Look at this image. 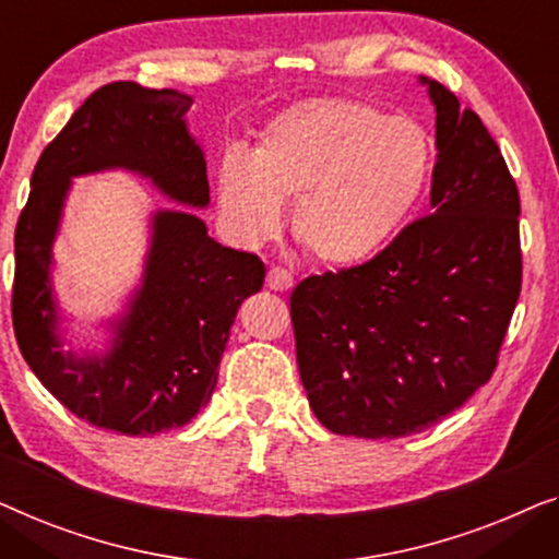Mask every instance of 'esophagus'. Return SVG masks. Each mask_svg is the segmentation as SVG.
Masks as SVG:
<instances>
[{
  "label": "esophagus",
  "instance_id": "esophagus-1",
  "mask_svg": "<svg viewBox=\"0 0 559 559\" xmlns=\"http://www.w3.org/2000/svg\"><path fill=\"white\" fill-rule=\"evenodd\" d=\"M265 286L273 288V290H288L294 286V276H290V271L281 269V265H273L269 271V276H265Z\"/></svg>",
  "mask_w": 559,
  "mask_h": 559
}]
</instances>
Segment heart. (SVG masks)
<instances>
[{"label": "heart", "mask_w": 559, "mask_h": 559, "mask_svg": "<svg viewBox=\"0 0 559 559\" xmlns=\"http://www.w3.org/2000/svg\"><path fill=\"white\" fill-rule=\"evenodd\" d=\"M428 169L418 121L352 98H311L265 123L248 159H219L217 210L230 238L258 246L278 233L281 202H294L290 225L306 253L355 265L395 238Z\"/></svg>", "instance_id": "heart-1"}]
</instances>
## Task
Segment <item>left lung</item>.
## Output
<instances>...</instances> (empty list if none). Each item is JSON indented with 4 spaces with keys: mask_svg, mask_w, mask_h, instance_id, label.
Instances as JSON below:
<instances>
[{
    "mask_svg": "<svg viewBox=\"0 0 559 559\" xmlns=\"http://www.w3.org/2000/svg\"><path fill=\"white\" fill-rule=\"evenodd\" d=\"M430 212L369 261L290 294L309 405L336 436L405 438L491 380L522 290L519 190L481 119L443 83Z\"/></svg>",
    "mask_w": 559,
    "mask_h": 559,
    "instance_id": "obj_1",
    "label": "left lung"
}]
</instances>
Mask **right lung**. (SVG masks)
<instances>
[{"label": "right lung", "mask_w": 559, "mask_h": 559, "mask_svg": "<svg viewBox=\"0 0 559 559\" xmlns=\"http://www.w3.org/2000/svg\"><path fill=\"white\" fill-rule=\"evenodd\" d=\"M187 93L133 81L100 85L45 146L14 230L12 324L20 352L78 418L123 436H154L198 415L240 304L261 290L258 255L223 248L200 217L156 212L152 248L131 309L104 357L62 355L55 336L50 248L70 177L123 167L171 200L204 207L207 167L187 133Z\"/></svg>", "instance_id": "obj_1"}]
</instances>
